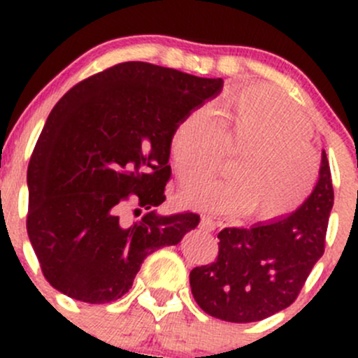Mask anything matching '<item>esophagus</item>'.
I'll return each instance as SVG.
<instances>
[{
    "instance_id": "esophagus-1",
    "label": "esophagus",
    "mask_w": 358,
    "mask_h": 358,
    "mask_svg": "<svg viewBox=\"0 0 358 358\" xmlns=\"http://www.w3.org/2000/svg\"><path fill=\"white\" fill-rule=\"evenodd\" d=\"M199 227H201V230H204V232H215L216 230V223L213 222L211 218H208V216H202Z\"/></svg>"
}]
</instances>
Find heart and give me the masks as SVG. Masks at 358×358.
<instances>
[{"instance_id":"heart-1","label":"heart","mask_w":358,"mask_h":358,"mask_svg":"<svg viewBox=\"0 0 358 358\" xmlns=\"http://www.w3.org/2000/svg\"><path fill=\"white\" fill-rule=\"evenodd\" d=\"M206 110L189 112L169 138V159L182 182H196L216 168L220 142L241 149L227 182H201L178 194L180 206L236 215L249 208L262 222L294 211L317 178V156L306 143L308 119L266 86L229 93Z\"/></svg>"}]
</instances>
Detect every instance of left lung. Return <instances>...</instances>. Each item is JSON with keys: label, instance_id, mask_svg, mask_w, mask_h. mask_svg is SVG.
Returning a JSON list of instances; mask_svg holds the SVG:
<instances>
[{"label": "left lung", "instance_id": "8db88e82", "mask_svg": "<svg viewBox=\"0 0 358 358\" xmlns=\"http://www.w3.org/2000/svg\"><path fill=\"white\" fill-rule=\"evenodd\" d=\"M334 204L326 150L319 180L296 211L218 234V258L190 272L197 305L225 322L248 324L287 308L324 255Z\"/></svg>", "mask_w": 358, "mask_h": 358}]
</instances>
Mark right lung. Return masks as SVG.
I'll list each match as a JSON object with an SVG mask.
<instances>
[{
	"mask_svg": "<svg viewBox=\"0 0 358 358\" xmlns=\"http://www.w3.org/2000/svg\"><path fill=\"white\" fill-rule=\"evenodd\" d=\"M222 90L220 78L122 62L59 100L27 168L29 241L57 291L92 305L119 299L150 252L199 225L196 213L156 208L173 129ZM126 200L146 211L135 222L120 218Z\"/></svg>",
	"mask_w": 358,
	"mask_h": 358,
	"instance_id": "1",
	"label": "right lung"
}]
</instances>
